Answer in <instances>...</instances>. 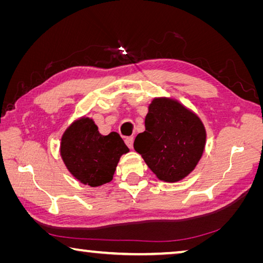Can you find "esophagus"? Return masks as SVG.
Segmentation results:
<instances>
[{"mask_svg": "<svg viewBox=\"0 0 263 263\" xmlns=\"http://www.w3.org/2000/svg\"><path fill=\"white\" fill-rule=\"evenodd\" d=\"M125 144L128 146V147L132 148L133 147V137H126L125 138Z\"/></svg>", "mask_w": 263, "mask_h": 263, "instance_id": "obj_1", "label": "esophagus"}]
</instances>
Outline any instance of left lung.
I'll return each instance as SVG.
<instances>
[{"instance_id": "8db88e82", "label": "left lung", "mask_w": 263, "mask_h": 263, "mask_svg": "<svg viewBox=\"0 0 263 263\" xmlns=\"http://www.w3.org/2000/svg\"><path fill=\"white\" fill-rule=\"evenodd\" d=\"M206 142L202 119L172 97H154L145 117V131L133 147L160 181L175 183L197 166Z\"/></svg>"}]
</instances>
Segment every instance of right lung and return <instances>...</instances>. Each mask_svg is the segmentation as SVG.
Instances as JSON below:
<instances>
[{"instance_id":"1","label":"right lung","mask_w":263,"mask_h":263,"mask_svg":"<svg viewBox=\"0 0 263 263\" xmlns=\"http://www.w3.org/2000/svg\"><path fill=\"white\" fill-rule=\"evenodd\" d=\"M128 151L117 132L101 135L87 116L75 119L60 141V155L66 168L79 182L92 188L112 180L119 159Z\"/></svg>"}]
</instances>
